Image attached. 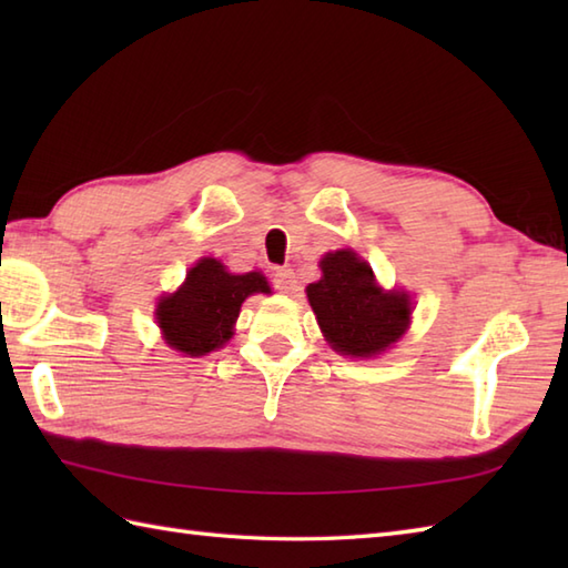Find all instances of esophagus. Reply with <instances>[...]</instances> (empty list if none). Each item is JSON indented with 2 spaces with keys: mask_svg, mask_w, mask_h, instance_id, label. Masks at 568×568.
<instances>
[{
  "mask_svg": "<svg viewBox=\"0 0 568 568\" xmlns=\"http://www.w3.org/2000/svg\"><path fill=\"white\" fill-rule=\"evenodd\" d=\"M273 285H275V291H281L285 295H295L297 293V277H295L293 268H275Z\"/></svg>",
  "mask_w": 568,
  "mask_h": 568,
  "instance_id": "obj_1",
  "label": "esophagus"
}]
</instances>
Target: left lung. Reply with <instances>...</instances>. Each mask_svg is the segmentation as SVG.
I'll return each instance as SVG.
<instances>
[{
	"label": "left lung",
	"instance_id": "1",
	"mask_svg": "<svg viewBox=\"0 0 568 568\" xmlns=\"http://www.w3.org/2000/svg\"><path fill=\"white\" fill-rule=\"evenodd\" d=\"M320 268L322 277L305 293L324 339L336 354L378 356L407 332L413 317L409 295L383 291L356 251H332L320 261Z\"/></svg>",
	"mask_w": 568,
	"mask_h": 568
}]
</instances>
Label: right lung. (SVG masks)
<instances>
[{
  "label": "right lung",
  "instance_id": "obj_1",
  "mask_svg": "<svg viewBox=\"0 0 568 568\" xmlns=\"http://www.w3.org/2000/svg\"><path fill=\"white\" fill-rule=\"evenodd\" d=\"M253 293H271L261 271L236 275L222 261L200 258L185 283L155 307L165 344L185 356L216 352L232 339L241 305Z\"/></svg>",
  "mask_w": 568,
  "mask_h": 568
}]
</instances>
